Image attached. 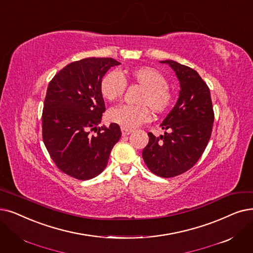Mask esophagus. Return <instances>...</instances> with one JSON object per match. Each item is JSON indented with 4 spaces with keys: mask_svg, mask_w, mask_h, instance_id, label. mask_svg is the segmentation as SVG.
I'll return each mask as SVG.
<instances>
[{
    "mask_svg": "<svg viewBox=\"0 0 253 253\" xmlns=\"http://www.w3.org/2000/svg\"><path fill=\"white\" fill-rule=\"evenodd\" d=\"M121 131H122V134H123V136H126V135H129L131 132H132V129H129V128L122 127V128H121Z\"/></svg>",
    "mask_w": 253,
    "mask_h": 253,
    "instance_id": "1",
    "label": "esophagus"
}]
</instances>
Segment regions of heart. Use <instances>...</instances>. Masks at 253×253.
Wrapping results in <instances>:
<instances>
[{
	"mask_svg": "<svg viewBox=\"0 0 253 253\" xmlns=\"http://www.w3.org/2000/svg\"><path fill=\"white\" fill-rule=\"evenodd\" d=\"M137 84L141 87L135 105H120L112 108L107 114L108 120L125 128H134L151 119V109L156 114L167 112L172 103V93L168 81L160 71L140 66L122 74L112 71L103 76L100 92L108 101H117L123 97L126 84Z\"/></svg>",
	"mask_w": 253,
	"mask_h": 253,
	"instance_id": "obj_1",
	"label": "heart"
}]
</instances>
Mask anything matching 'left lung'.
Masks as SVG:
<instances>
[{"mask_svg": "<svg viewBox=\"0 0 253 253\" xmlns=\"http://www.w3.org/2000/svg\"><path fill=\"white\" fill-rule=\"evenodd\" d=\"M160 63L174 71L181 90L177 103L160 124L169 132L159 137L149 132L142 158L153 173L171 178L190 169L203 155L211 137L214 112L210 89L199 73L172 60Z\"/></svg>", "mask_w": 253, "mask_h": 253, "instance_id": "obj_1", "label": "left lung"}]
</instances>
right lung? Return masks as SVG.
<instances>
[{
  "mask_svg": "<svg viewBox=\"0 0 253 253\" xmlns=\"http://www.w3.org/2000/svg\"><path fill=\"white\" fill-rule=\"evenodd\" d=\"M120 64L112 58L76 61L65 66L47 86L43 142L58 169L70 177L90 180L101 173L122 135L116 123L98 127L105 112L101 80Z\"/></svg>",
  "mask_w": 253,
  "mask_h": 253,
  "instance_id": "right-lung-1",
  "label": "right lung"
}]
</instances>
